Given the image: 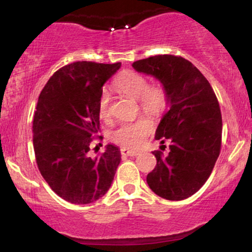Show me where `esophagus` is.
I'll return each instance as SVG.
<instances>
[{
	"label": "esophagus",
	"mask_w": 252,
	"mask_h": 252,
	"mask_svg": "<svg viewBox=\"0 0 252 252\" xmlns=\"http://www.w3.org/2000/svg\"><path fill=\"white\" fill-rule=\"evenodd\" d=\"M120 154H122L123 156H129V157H134L137 155L136 151L128 150V149H126V148H122V149H120Z\"/></svg>",
	"instance_id": "esophagus-1"
}]
</instances>
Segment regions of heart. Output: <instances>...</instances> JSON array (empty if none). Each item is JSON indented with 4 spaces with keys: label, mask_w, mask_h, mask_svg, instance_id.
Masks as SVG:
<instances>
[{
    "label": "heart",
    "mask_w": 252,
    "mask_h": 252,
    "mask_svg": "<svg viewBox=\"0 0 252 252\" xmlns=\"http://www.w3.org/2000/svg\"><path fill=\"white\" fill-rule=\"evenodd\" d=\"M117 89L137 98L141 109L151 115L158 116L164 111L168 103V94L159 84H149L143 74L135 71H125L116 79ZM109 92L104 89L99 95L97 108L101 119H108L111 115ZM154 129L149 118L141 117L134 122L123 123L110 133V140L118 146L129 150H136L146 142Z\"/></svg>",
    "instance_id": "1"
}]
</instances>
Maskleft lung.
I'll use <instances>...</instances> for the list:
<instances>
[{
	"label": "left lung",
	"instance_id": "obj_1",
	"mask_svg": "<svg viewBox=\"0 0 252 252\" xmlns=\"http://www.w3.org/2000/svg\"><path fill=\"white\" fill-rule=\"evenodd\" d=\"M132 66L157 78L170 102L156 130V140L170 141V151L153 153L157 164L147 175L148 185L168 201L190 197L209 179L221 149L222 119L215 92L201 71L181 56L157 55Z\"/></svg>",
	"mask_w": 252,
	"mask_h": 252
}]
</instances>
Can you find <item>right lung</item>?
Segmentation results:
<instances>
[{"label": "right lung", "instance_id": "obj_1", "mask_svg": "<svg viewBox=\"0 0 252 252\" xmlns=\"http://www.w3.org/2000/svg\"><path fill=\"white\" fill-rule=\"evenodd\" d=\"M120 65L86 61L65 65L39 96L33 118L37 167L49 187L73 204H89L104 196L122 159L112 144L96 158L89 156L99 129L102 87Z\"/></svg>", "mask_w": 252, "mask_h": 252}]
</instances>
